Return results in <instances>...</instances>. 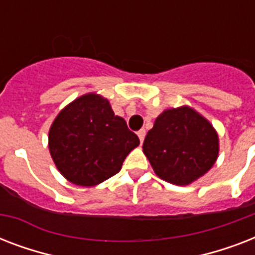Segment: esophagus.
<instances>
[{
  "label": "esophagus",
  "mask_w": 255,
  "mask_h": 255,
  "mask_svg": "<svg viewBox=\"0 0 255 255\" xmlns=\"http://www.w3.org/2000/svg\"><path fill=\"white\" fill-rule=\"evenodd\" d=\"M145 129H140L139 132H137V136H139V139H140V143H143L144 141V137H145Z\"/></svg>",
  "instance_id": "1"
}]
</instances>
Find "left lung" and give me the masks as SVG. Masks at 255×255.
I'll return each instance as SVG.
<instances>
[{"label": "left lung", "mask_w": 255, "mask_h": 255, "mask_svg": "<svg viewBox=\"0 0 255 255\" xmlns=\"http://www.w3.org/2000/svg\"><path fill=\"white\" fill-rule=\"evenodd\" d=\"M218 149L213 126L188 106L160 114L143 143L155 173L174 185H189L204 176L216 163Z\"/></svg>", "instance_id": "8db88e82"}]
</instances>
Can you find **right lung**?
<instances>
[{
    "instance_id": "1",
    "label": "right lung",
    "mask_w": 255,
    "mask_h": 255,
    "mask_svg": "<svg viewBox=\"0 0 255 255\" xmlns=\"http://www.w3.org/2000/svg\"><path fill=\"white\" fill-rule=\"evenodd\" d=\"M140 144L123 118L98 94H86L66 106L51 124L49 149L58 170L70 182L94 186L122 169Z\"/></svg>"
}]
</instances>
